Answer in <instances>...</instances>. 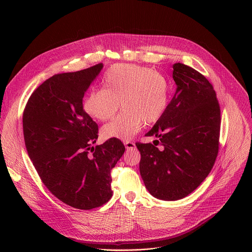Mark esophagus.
Masks as SVG:
<instances>
[{
  "label": "esophagus",
  "instance_id": "esophagus-1",
  "mask_svg": "<svg viewBox=\"0 0 252 252\" xmlns=\"http://www.w3.org/2000/svg\"><path fill=\"white\" fill-rule=\"evenodd\" d=\"M125 147H126V149L127 151H129V150H132V149L135 148V143L131 142V141H126L125 142Z\"/></svg>",
  "mask_w": 252,
  "mask_h": 252
}]
</instances>
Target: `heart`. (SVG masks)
<instances>
[{"label": "heart", "mask_w": 252, "mask_h": 252, "mask_svg": "<svg viewBox=\"0 0 252 252\" xmlns=\"http://www.w3.org/2000/svg\"><path fill=\"white\" fill-rule=\"evenodd\" d=\"M100 90L91 91L84 110L93 119L104 122L120 109L123 112L101 128L104 138L130 139L143 126L158 122L168 98V83L158 70L133 63H117L105 73Z\"/></svg>", "instance_id": "heart-1"}]
</instances>
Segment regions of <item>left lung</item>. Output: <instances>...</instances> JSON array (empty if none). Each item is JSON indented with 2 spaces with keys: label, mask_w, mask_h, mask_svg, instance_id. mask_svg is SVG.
I'll use <instances>...</instances> for the list:
<instances>
[{
  "label": "left lung",
  "mask_w": 252,
  "mask_h": 252,
  "mask_svg": "<svg viewBox=\"0 0 252 252\" xmlns=\"http://www.w3.org/2000/svg\"><path fill=\"white\" fill-rule=\"evenodd\" d=\"M172 67L175 94L146 133L159 138L162 149L135 143L142 181L161 200L182 199L199 187L218 157L220 130V109L211 84L187 64L176 63Z\"/></svg>",
  "instance_id": "8db88e82"
}]
</instances>
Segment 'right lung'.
I'll use <instances>...</instances> for the list:
<instances>
[{
    "instance_id": "add662e5",
    "label": "right lung",
    "mask_w": 252,
    "mask_h": 252,
    "mask_svg": "<svg viewBox=\"0 0 252 252\" xmlns=\"http://www.w3.org/2000/svg\"><path fill=\"white\" fill-rule=\"evenodd\" d=\"M102 66L48 79L32 94L23 116L25 145L42 182L57 198L78 209L109 201L111 171L126 151L118 138L93 147L97 125L84 111L83 97Z\"/></svg>"
}]
</instances>
